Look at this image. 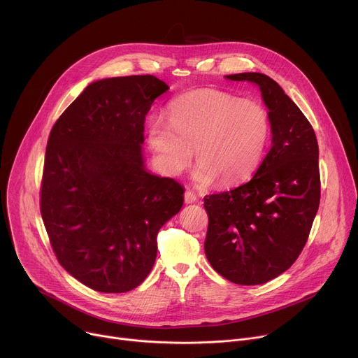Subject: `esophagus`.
I'll return each instance as SVG.
<instances>
[{
    "label": "esophagus",
    "mask_w": 358,
    "mask_h": 358,
    "mask_svg": "<svg viewBox=\"0 0 358 358\" xmlns=\"http://www.w3.org/2000/svg\"><path fill=\"white\" fill-rule=\"evenodd\" d=\"M184 201H185V203H192V202L196 201V195H195L192 191L187 189V191L184 192Z\"/></svg>",
    "instance_id": "34e87169"
}]
</instances>
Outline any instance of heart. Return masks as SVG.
I'll return each instance as SVG.
<instances>
[{
	"instance_id": "heart-1",
	"label": "heart",
	"mask_w": 358,
	"mask_h": 358,
	"mask_svg": "<svg viewBox=\"0 0 358 358\" xmlns=\"http://www.w3.org/2000/svg\"><path fill=\"white\" fill-rule=\"evenodd\" d=\"M170 122L156 119L148 124V144L162 170L181 174L194 148V182L222 185L246 180L261 164L271 137L268 110L255 100L228 92L201 89L171 101Z\"/></svg>"
}]
</instances>
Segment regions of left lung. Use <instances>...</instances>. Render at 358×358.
<instances>
[{
	"mask_svg": "<svg viewBox=\"0 0 358 358\" xmlns=\"http://www.w3.org/2000/svg\"><path fill=\"white\" fill-rule=\"evenodd\" d=\"M261 89L269 109L272 147L245 184L203 196L211 266L236 285H262L299 258L320 203L319 145L309 120L264 73L227 75Z\"/></svg>",
	"mask_w": 358,
	"mask_h": 358,
	"instance_id": "obj_1",
	"label": "left lung"
}]
</instances>
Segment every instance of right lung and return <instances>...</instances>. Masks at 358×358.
<instances>
[{
    "mask_svg": "<svg viewBox=\"0 0 358 358\" xmlns=\"http://www.w3.org/2000/svg\"><path fill=\"white\" fill-rule=\"evenodd\" d=\"M167 90L152 75L93 82L49 133L43 225L62 268L96 292L137 287L160 228L182 207V185L147 173L141 155L145 115Z\"/></svg>",
    "mask_w": 358,
    "mask_h": 358,
    "instance_id": "right-lung-1",
    "label": "right lung"
}]
</instances>
